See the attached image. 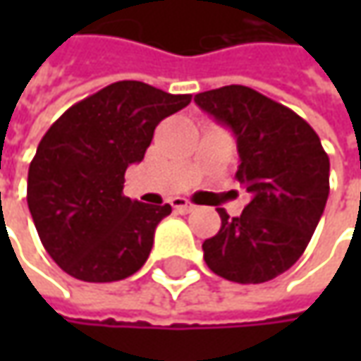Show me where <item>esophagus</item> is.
I'll use <instances>...</instances> for the list:
<instances>
[{
    "label": "esophagus",
    "instance_id": "34e87169",
    "mask_svg": "<svg viewBox=\"0 0 361 361\" xmlns=\"http://www.w3.org/2000/svg\"><path fill=\"white\" fill-rule=\"evenodd\" d=\"M171 204H173V209L176 211V213H190V211L195 209V207H192L188 201H185V199H174Z\"/></svg>",
    "mask_w": 361,
    "mask_h": 361
}]
</instances>
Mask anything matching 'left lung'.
Masks as SVG:
<instances>
[{"mask_svg":"<svg viewBox=\"0 0 361 361\" xmlns=\"http://www.w3.org/2000/svg\"><path fill=\"white\" fill-rule=\"evenodd\" d=\"M197 106L237 138V180L251 201L202 243L204 263L235 283H265L303 255L326 209L329 159L319 136L287 106L247 86L195 96Z\"/></svg>","mask_w":361,"mask_h":361,"instance_id":"8db88e82","label":"left lung"}]
</instances>
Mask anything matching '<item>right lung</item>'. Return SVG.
<instances>
[{
  "label": "right lung",
  "mask_w": 361,
  "mask_h": 361,
  "mask_svg": "<svg viewBox=\"0 0 361 361\" xmlns=\"http://www.w3.org/2000/svg\"><path fill=\"white\" fill-rule=\"evenodd\" d=\"M188 102L190 94L122 80L68 108L44 134L27 173V207L68 275L108 283L145 265L173 209L124 197V173L145 159L160 120Z\"/></svg>",
  "instance_id": "1"
}]
</instances>
